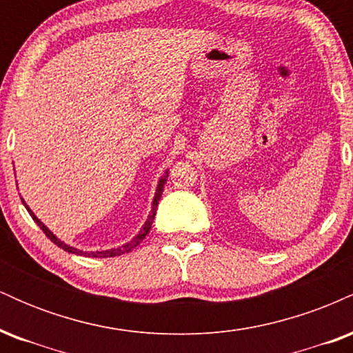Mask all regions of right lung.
<instances>
[{"instance_id": "add662e5", "label": "right lung", "mask_w": 353, "mask_h": 353, "mask_svg": "<svg viewBox=\"0 0 353 353\" xmlns=\"http://www.w3.org/2000/svg\"><path fill=\"white\" fill-rule=\"evenodd\" d=\"M165 181H168V172H165V176L164 177H161L159 179V184H157V192H156V197H154V201H152V210H151V216H149V219H148V222H145L144 224V228L141 229V232L137 234V236L132 239L131 242H128V244H124L123 247H117V249H109V250H101V252H83V250H78V249H74V247H70L68 244H64V242H61L58 237L54 236V234L51 232L50 229L46 228V225L43 224L41 221H39L38 217L34 216L33 212H31V209L28 208L26 204H23L26 205V209H28V212L31 214V217L34 219L36 221V224L39 225V229L43 230L44 234H46V237L50 239L51 242H54L56 245L58 247H61V249H64L66 250V252H71V254H76V255H88V257H116V255H123V254H125V252H131L132 249H134V247H137L141 244V242L144 241V237L148 236V232H149V229H151V225H152V221H154V216H156V210H157V204H159V199H161V196H163V190H164V184H165Z\"/></svg>"}]
</instances>
